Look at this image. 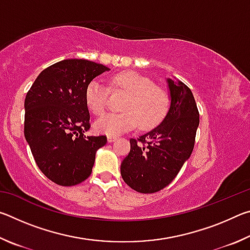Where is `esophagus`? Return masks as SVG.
<instances>
[{
  "label": "esophagus",
  "mask_w": 250,
  "mask_h": 250,
  "mask_svg": "<svg viewBox=\"0 0 250 250\" xmlns=\"http://www.w3.org/2000/svg\"><path fill=\"white\" fill-rule=\"evenodd\" d=\"M108 142L109 143H112V142H115L116 140H117V137H112V135H108Z\"/></svg>",
  "instance_id": "esophagus-1"
}]
</instances>
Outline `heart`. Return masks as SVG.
Instances as JSON below:
<instances>
[{"mask_svg":"<svg viewBox=\"0 0 250 250\" xmlns=\"http://www.w3.org/2000/svg\"><path fill=\"white\" fill-rule=\"evenodd\" d=\"M115 88L129 92L122 113H108L95 122L98 133L118 137L133 129L139 122L142 129L159 125L168 109V96L162 88L154 86L151 79L134 71H124L111 80ZM108 89L98 80H92L86 88L84 100L88 109L96 116L103 115L107 105Z\"/></svg>","mask_w":250,"mask_h":250,"instance_id":"heart-1","label":"heart"}]
</instances>
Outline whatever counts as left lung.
Returning <instances> with one entry per match:
<instances>
[{
	"instance_id": "obj_1",
	"label": "left lung",
	"mask_w": 250,
	"mask_h": 250,
	"mask_svg": "<svg viewBox=\"0 0 250 250\" xmlns=\"http://www.w3.org/2000/svg\"><path fill=\"white\" fill-rule=\"evenodd\" d=\"M170 108L162 122L138 140H130V152L121 163V176L131 188L155 193L175 179L192 154L200 113L189 88L167 78Z\"/></svg>"
}]
</instances>
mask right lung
Listing matches in <instances>:
<instances>
[{
    "mask_svg": "<svg viewBox=\"0 0 250 250\" xmlns=\"http://www.w3.org/2000/svg\"><path fill=\"white\" fill-rule=\"evenodd\" d=\"M110 68L87 59H64L39 75L25 98V139L40 170L54 183L73 186L89 177L105 135L86 137L88 83Z\"/></svg>",
    "mask_w": 250,
    "mask_h": 250,
    "instance_id": "1",
    "label": "right lung"
}]
</instances>
